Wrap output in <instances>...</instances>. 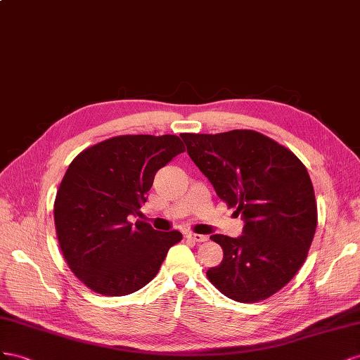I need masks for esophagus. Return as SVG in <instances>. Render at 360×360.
I'll return each instance as SVG.
<instances>
[{
  "instance_id": "esophagus-1",
  "label": "esophagus",
  "mask_w": 360,
  "mask_h": 360,
  "mask_svg": "<svg viewBox=\"0 0 360 360\" xmlns=\"http://www.w3.org/2000/svg\"><path fill=\"white\" fill-rule=\"evenodd\" d=\"M187 238L190 241H194V243H205V241H207V237H205V235H199V233H187Z\"/></svg>"
}]
</instances>
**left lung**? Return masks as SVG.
<instances>
[{"instance_id": "1", "label": "left lung", "mask_w": 360, "mask_h": 360, "mask_svg": "<svg viewBox=\"0 0 360 360\" xmlns=\"http://www.w3.org/2000/svg\"><path fill=\"white\" fill-rule=\"evenodd\" d=\"M217 196L245 221L238 238L215 233L223 259L207 271L221 294L240 303L269 299L300 270L316 229V202L304 164L252 129L181 134Z\"/></svg>"}]
</instances>
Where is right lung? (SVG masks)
<instances>
[{"label": "right lung", "mask_w": 360, "mask_h": 360, "mask_svg": "<svg viewBox=\"0 0 360 360\" xmlns=\"http://www.w3.org/2000/svg\"><path fill=\"white\" fill-rule=\"evenodd\" d=\"M178 136H117L72 160L54 202L60 250L70 271L102 295L136 292L157 276L178 231L128 220L146 202L155 173L184 152Z\"/></svg>", "instance_id": "right-lung-1"}]
</instances>
